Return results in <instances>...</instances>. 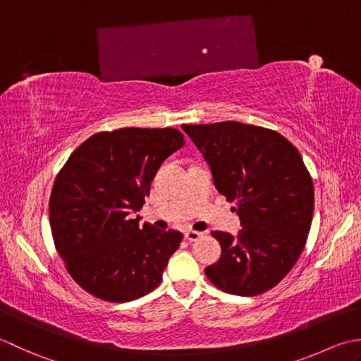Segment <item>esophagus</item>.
<instances>
[{"mask_svg":"<svg viewBox=\"0 0 361 361\" xmlns=\"http://www.w3.org/2000/svg\"><path fill=\"white\" fill-rule=\"evenodd\" d=\"M185 238L188 240V241H196V240H200L201 237H202V232H197V231H193V229H188V231H185Z\"/></svg>","mask_w":361,"mask_h":361,"instance_id":"34e87169","label":"esophagus"}]
</instances>
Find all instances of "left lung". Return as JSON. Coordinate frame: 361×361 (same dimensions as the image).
<instances>
[{
	"mask_svg": "<svg viewBox=\"0 0 361 361\" xmlns=\"http://www.w3.org/2000/svg\"><path fill=\"white\" fill-rule=\"evenodd\" d=\"M210 165L213 182L235 202L237 237L213 231L221 257L205 268L226 293L257 296L276 286L302 254L314 193L299 151L276 130L238 121L182 124Z\"/></svg>",
	"mask_w": 361,
	"mask_h": 361,
	"instance_id": "1",
	"label": "left lung"
}]
</instances>
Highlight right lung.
<instances>
[{"label": "right lung", "instance_id": "right-lung-1", "mask_svg": "<svg viewBox=\"0 0 361 361\" xmlns=\"http://www.w3.org/2000/svg\"><path fill=\"white\" fill-rule=\"evenodd\" d=\"M173 128L98 132L73 151L54 180L49 224L59 255L80 288L129 302L161 282L182 241L178 231L138 226L160 165L183 146Z\"/></svg>", "mask_w": 361, "mask_h": 361}]
</instances>
